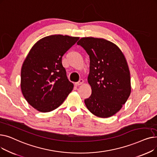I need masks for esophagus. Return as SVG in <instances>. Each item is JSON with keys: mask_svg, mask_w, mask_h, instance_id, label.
I'll return each mask as SVG.
<instances>
[{"mask_svg": "<svg viewBox=\"0 0 157 157\" xmlns=\"http://www.w3.org/2000/svg\"><path fill=\"white\" fill-rule=\"evenodd\" d=\"M83 83H84V80L81 79L78 82H76V83H75V85L76 86H79V85L83 84Z\"/></svg>", "mask_w": 157, "mask_h": 157, "instance_id": "34e87169", "label": "esophagus"}]
</instances>
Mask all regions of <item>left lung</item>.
<instances>
[{"mask_svg": "<svg viewBox=\"0 0 157 157\" xmlns=\"http://www.w3.org/2000/svg\"><path fill=\"white\" fill-rule=\"evenodd\" d=\"M77 44L90 56L88 82L92 95L85 100L86 108L98 117H112L121 109L131 93L125 57L116 44L103 38L82 37Z\"/></svg>", "mask_w": 157, "mask_h": 157, "instance_id": "8db88e82", "label": "left lung"}]
</instances>
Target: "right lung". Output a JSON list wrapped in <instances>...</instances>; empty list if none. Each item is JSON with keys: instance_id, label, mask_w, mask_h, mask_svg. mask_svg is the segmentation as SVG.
I'll use <instances>...</instances> for the list:
<instances>
[{"instance_id": "add662e5", "label": "right lung", "mask_w": 157, "mask_h": 157, "mask_svg": "<svg viewBox=\"0 0 157 157\" xmlns=\"http://www.w3.org/2000/svg\"><path fill=\"white\" fill-rule=\"evenodd\" d=\"M78 37L52 35L32 46L21 70V89L27 102L38 111L50 112L63 102L74 85L62 63L63 55Z\"/></svg>"}]
</instances>
